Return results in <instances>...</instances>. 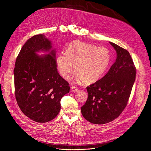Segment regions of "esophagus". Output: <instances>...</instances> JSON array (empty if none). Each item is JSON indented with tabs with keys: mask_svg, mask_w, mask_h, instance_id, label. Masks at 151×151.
Returning <instances> with one entry per match:
<instances>
[{
	"mask_svg": "<svg viewBox=\"0 0 151 151\" xmlns=\"http://www.w3.org/2000/svg\"><path fill=\"white\" fill-rule=\"evenodd\" d=\"M71 91H72L73 92H75V91H76L78 90V88H77V87H76L75 86H73V85H72V86H71Z\"/></svg>",
	"mask_w": 151,
	"mask_h": 151,
	"instance_id": "obj_1",
	"label": "esophagus"
}]
</instances>
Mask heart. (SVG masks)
<instances>
[{"instance_id":"heart-1","label":"heart","mask_w":151,"mask_h":151,"mask_svg":"<svg viewBox=\"0 0 151 151\" xmlns=\"http://www.w3.org/2000/svg\"><path fill=\"white\" fill-rule=\"evenodd\" d=\"M111 59L110 52L105 47L75 41L68 46L66 53L58 57L57 66L62 76L68 79L75 65L78 78L85 83H92L105 73Z\"/></svg>"}]
</instances>
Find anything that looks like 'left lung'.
Returning a JSON list of instances; mask_svg holds the SVG:
<instances>
[{"label": "left lung", "mask_w": 151, "mask_h": 151, "mask_svg": "<svg viewBox=\"0 0 151 151\" xmlns=\"http://www.w3.org/2000/svg\"><path fill=\"white\" fill-rule=\"evenodd\" d=\"M116 59L102 78L86 87L88 99L81 107L83 117L95 124L113 121L122 114L135 80L136 68L127 50L110 42Z\"/></svg>", "instance_id": "obj_1"}]
</instances>
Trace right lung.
Returning <instances> with one entry per match:
<instances>
[{
  "instance_id": "obj_1",
  "label": "right lung",
  "mask_w": 151,
  "mask_h": 151,
  "mask_svg": "<svg viewBox=\"0 0 151 151\" xmlns=\"http://www.w3.org/2000/svg\"><path fill=\"white\" fill-rule=\"evenodd\" d=\"M51 42L43 35H35L24 44L14 70L15 96L22 113L37 122H49L59 114L61 99L69 93L68 82L57 69L55 51L39 56V51H50Z\"/></svg>"
}]
</instances>
